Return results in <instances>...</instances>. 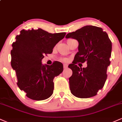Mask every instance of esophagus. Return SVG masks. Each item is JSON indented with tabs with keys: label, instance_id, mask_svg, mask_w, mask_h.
Segmentation results:
<instances>
[{
	"label": "esophagus",
	"instance_id": "34e87169",
	"mask_svg": "<svg viewBox=\"0 0 122 122\" xmlns=\"http://www.w3.org/2000/svg\"><path fill=\"white\" fill-rule=\"evenodd\" d=\"M68 65L67 64H64V69H66L68 68Z\"/></svg>",
	"mask_w": 122,
	"mask_h": 122
}]
</instances>
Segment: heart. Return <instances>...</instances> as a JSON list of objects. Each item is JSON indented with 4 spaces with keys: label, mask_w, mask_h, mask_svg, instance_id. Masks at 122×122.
Listing matches in <instances>:
<instances>
[{
    "label": "heart",
    "mask_w": 122,
    "mask_h": 122,
    "mask_svg": "<svg viewBox=\"0 0 122 122\" xmlns=\"http://www.w3.org/2000/svg\"><path fill=\"white\" fill-rule=\"evenodd\" d=\"M62 60L64 61H66L68 60H67L66 58H63V59H62Z\"/></svg>",
    "instance_id": "1"
}]
</instances>
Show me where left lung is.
Masks as SVG:
<instances>
[{"label": "left lung", "instance_id": "left-lung-1", "mask_svg": "<svg viewBox=\"0 0 122 122\" xmlns=\"http://www.w3.org/2000/svg\"><path fill=\"white\" fill-rule=\"evenodd\" d=\"M66 38L75 39L79 42V51L68 67L72 70L69 77L71 92L79 98H89L97 94L104 86L110 64L112 43L106 32L94 26H84L68 33ZM86 61V68H79L77 62Z\"/></svg>", "mask_w": 122, "mask_h": 122}]
</instances>
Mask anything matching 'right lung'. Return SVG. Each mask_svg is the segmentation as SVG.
<instances>
[{
  "instance_id": "1",
  "label": "right lung",
  "mask_w": 122,
  "mask_h": 122,
  "mask_svg": "<svg viewBox=\"0 0 122 122\" xmlns=\"http://www.w3.org/2000/svg\"><path fill=\"white\" fill-rule=\"evenodd\" d=\"M20 33L11 51V64L16 72L17 85L32 100H45L52 95L53 79L62 72L63 65L58 61L43 65L42 60L45 54L52 53L66 33L51 34L41 29H23Z\"/></svg>"
}]
</instances>
